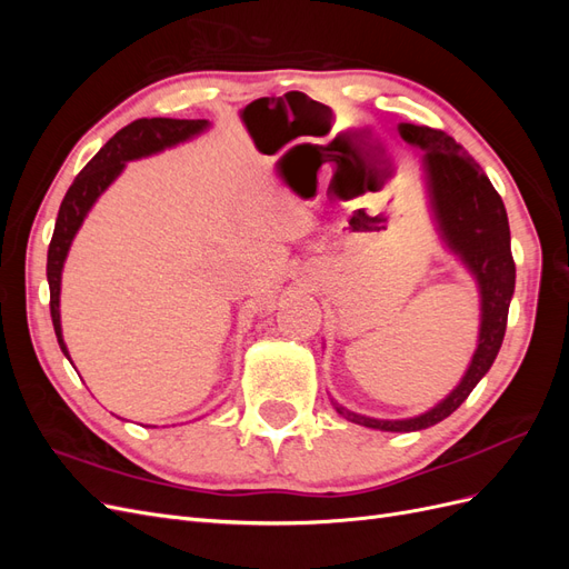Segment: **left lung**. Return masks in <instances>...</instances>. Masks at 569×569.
Returning <instances> with one entry per match:
<instances>
[{
	"instance_id": "8db88e82",
	"label": "left lung",
	"mask_w": 569,
	"mask_h": 569,
	"mask_svg": "<svg viewBox=\"0 0 569 569\" xmlns=\"http://www.w3.org/2000/svg\"><path fill=\"white\" fill-rule=\"evenodd\" d=\"M399 130L406 142L425 149L422 163L443 239L479 282L481 327L472 363L460 385L439 406L427 410L425 416L410 420H375L356 416V412L335 403L339 416L356 425L382 429V432H416V429L432 427L449 418L468 399L477 382L489 372L498 349H501L508 325V308L515 291L508 213L501 194L496 192L485 170L443 130L412 123H401Z\"/></svg>"
}]
</instances>
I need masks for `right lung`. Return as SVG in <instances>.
I'll return each mask as SVG.
<instances>
[{"instance_id":"1","label":"right lung","mask_w":569,"mask_h":569,"mask_svg":"<svg viewBox=\"0 0 569 569\" xmlns=\"http://www.w3.org/2000/svg\"><path fill=\"white\" fill-rule=\"evenodd\" d=\"M209 120H180V118H137L123 130H118L111 140L101 147L94 159L84 166L73 184L61 201L57 216L54 234H51L47 251V280H49V313L54 322V332L59 347L68 358V349L61 337V318H59V291H61V270L68 247H71L78 228L82 226L84 216L92 209L97 197L116 180L123 170L126 161L147 157V153L161 151L163 147L178 144L187 137L201 132ZM71 360V358H68Z\"/></svg>"}]
</instances>
